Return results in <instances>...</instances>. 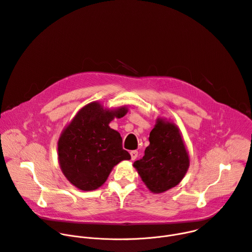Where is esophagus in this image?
I'll return each mask as SVG.
<instances>
[{"instance_id": "34e87169", "label": "esophagus", "mask_w": 252, "mask_h": 252, "mask_svg": "<svg viewBox=\"0 0 252 252\" xmlns=\"http://www.w3.org/2000/svg\"><path fill=\"white\" fill-rule=\"evenodd\" d=\"M129 154H130V158H131L132 160H134L137 158V152L136 151H131Z\"/></svg>"}]
</instances>
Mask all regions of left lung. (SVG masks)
<instances>
[{"label": "left lung", "mask_w": 252, "mask_h": 252, "mask_svg": "<svg viewBox=\"0 0 252 252\" xmlns=\"http://www.w3.org/2000/svg\"><path fill=\"white\" fill-rule=\"evenodd\" d=\"M145 156L134 161L141 181L153 193H161L183 181L189 167V156L178 126L158 118L150 133Z\"/></svg>", "instance_id": "8db88e82"}]
</instances>
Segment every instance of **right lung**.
I'll use <instances>...</instances> for the list:
<instances>
[{
  "label": "right lung",
  "mask_w": 252,
  "mask_h": 252,
  "mask_svg": "<svg viewBox=\"0 0 252 252\" xmlns=\"http://www.w3.org/2000/svg\"><path fill=\"white\" fill-rule=\"evenodd\" d=\"M127 112L126 105L107 109L92 101L64 126L58 141V159L63 175L74 187L84 191L97 189L115 165L130 159L123 149L120 132L109 126Z\"/></svg>",
  "instance_id": "add662e5"
}]
</instances>
